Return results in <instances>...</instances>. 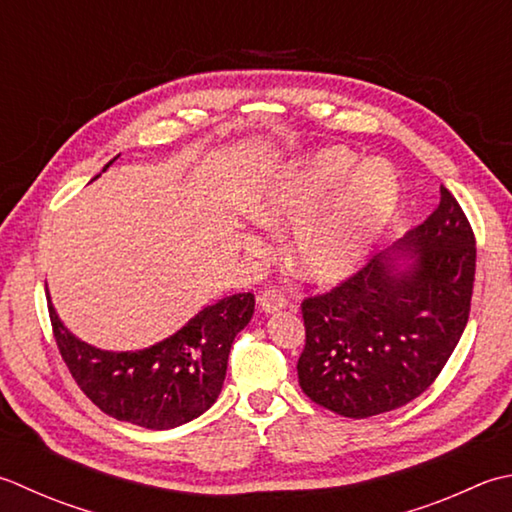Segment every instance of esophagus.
I'll list each match as a JSON object with an SVG mask.
<instances>
[{
	"instance_id": "obj_1",
	"label": "esophagus",
	"mask_w": 512,
	"mask_h": 512,
	"mask_svg": "<svg viewBox=\"0 0 512 512\" xmlns=\"http://www.w3.org/2000/svg\"><path fill=\"white\" fill-rule=\"evenodd\" d=\"M286 306H288L286 297L275 288L262 290V295H259V308H262V313H266V315L277 313V310H282Z\"/></svg>"
}]
</instances>
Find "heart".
Segmentation results:
<instances>
[{
	"instance_id": "obj_1",
	"label": "heart",
	"mask_w": 512,
	"mask_h": 512,
	"mask_svg": "<svg viewBox=\"0 0 512 512\" xmlns=\"http://www.w3.org/2000/svg\"><path fill=\"white\" fill-rule=\"evenodd\" d=\"M399 179L382 159L359 164L355 153L330 146L279 166L250 199L257 224L282 230L288 259L315 284H339L353 277L373 255L399 208ZM250 253L266 242L244 235Z\"/></svg>"
}]
</instances>
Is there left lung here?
I'll list each match as a JSON object with an SVG mask.
<instances>
[{
  "label": "left lung",
  "instance_id": "obj_1",
  "mask_svg": "<svg viewBox=\"0 0 512 512\" xmlns=\"http://www.w3.org/2000/svg\"><path fill=\"white\" fill-rule=\"evenodd\" d=\"M375 255L326 295L302 304L299 386L315 404L364 419L413 402L462 337L475 282V237L457 199Z\"/></svg>",
  "mask_w": 512,
  "mask_h": 512
}]
</instances>
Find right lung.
Returning <instances> with one entry per match:
<instances>
[{
    "label": "right lung",
    "instance_id": "1",
    "mask_svg": "<svg viewBox=\"0 0 512 512\" xmlns=\"http://www.w3.org/2000/svg\"><path fill=\"white\" fill-rule=\"evenodd\" d=\"M48 313L59 353L90 402L119 422L168 430L193 422L215 404L230 346L253 317L255 297L237 293L217 299L162 342L119 353L90 346L70 333L50 295Z\"/></svg>",
    "mask_w": 512,
    "mask_h": 512
}]
</instances>
